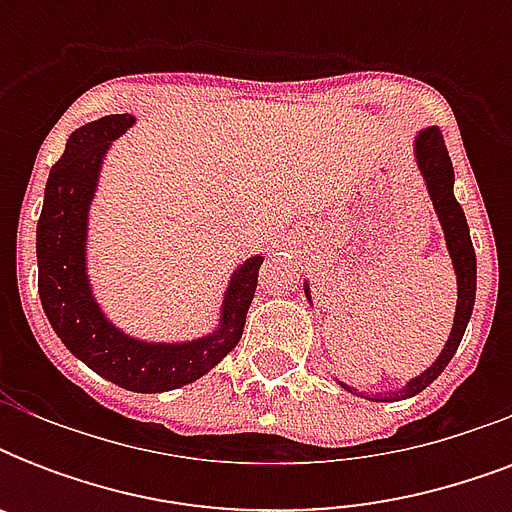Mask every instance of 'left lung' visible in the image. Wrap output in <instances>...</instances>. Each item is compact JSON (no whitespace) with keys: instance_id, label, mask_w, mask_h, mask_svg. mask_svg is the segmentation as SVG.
I'll return each mask as SVG.
<instances>
[{"instance_id":"1","label":"left lung","mask_w":512,"mask_h":512,"mask_svg":"<svg viewBox=\"0 0 512 512\" xmlns=\"http://www.w3.org/2000/svg\"><path fill=\"white\" fill-rule=\"evenodd\" d=\"M412 151L417 170H420L422 180H425V188H428L430 201H433V209H436L441 231H444L446 252L452 257V271L454 279H457V305H454L452 332H449V340L444 342L441 353L433 358V364L425 372H420L412 380H406L401 388L356 393V390L348 388L345 382L335 377L340 388L350 390V393H356L361 398H369V401H401V398H412L428 388L430 382L444 372L446 364L452 361V356L460 348L462 335H465L470 316H473V305H476V252H473V241H470V228L468 220H465V212H462L460 201L454 199V167L452 159H449V151H446L441 130L438 127H425V130L417 132L412 140ZM303 289L305 300L313 305L308 279L303 281Z\"/></svg>"}]
</instances>
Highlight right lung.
I'll return each instance as SVG.
<instances>
[{"label": "right lung", "mask_w": 512, "mask_h": 512, "mask_svg": "<svg viewBox=\"0 0 512 512\" xmlns=\"http://www.w3.org/2000/svg\"><path fill=\"white\" fill-rule=\"evenodd\" d=\"M135 122V114H111L68 135L66 151L44 185L36 223L39 297L55 335L92 372L135 393H164L204 377L239 345L263 255L233 268L217 324L207 335L146 340L111 321L90 279V212L108 151Z\"/></svg>", "instance_id": "right-lung-1"}]
</instances>
